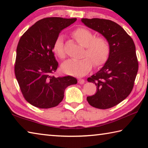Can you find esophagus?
Instances as JSON below:
<instances>
[{
  "mask_svg": "<svg viewBox=\"0 0 148 148\" xmlns=\"http://www.w3.org/2000/svg\"><path fill=\"white\" fill-rule=\"evenodd\" d=\"M78 83L80 84H83L85 83V80L83 79H78Z\"/></svg>",
  "mask_w": 148,
  "mask_h": 148,
  "instance_id": "esophagus-1",
  "label": "esophagus"
}]
</instances>
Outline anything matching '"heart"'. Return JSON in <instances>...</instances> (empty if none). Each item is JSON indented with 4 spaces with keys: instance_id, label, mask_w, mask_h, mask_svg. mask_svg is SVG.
I'll use <instances>...</instances> for the list:
<instances>
[{
    "instance_id": "heart-1",
    "label": "heart",
    "mask_w": 148,
    "mask_h": 148,
    "mask_svg": "<svg viewBox=\"0 0 148 148\" xmlns=\"http://www.w3.org/2000/svg\"><path fill=\"white\" fill-rule=\"evenodd\" d=\"M72 34L77 43L85 47L83 55L85 57L65 61L61 66L62 72L72 76H83L91 71L92 63L95 67H98L106 62L110 51V44L106 38L96 37L95 33L84 27L74 30ZM53 50L60 59H64L66 56L62 35H59L55 40Z\"/></svg>"
}]
</instances>
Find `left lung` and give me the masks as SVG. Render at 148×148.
Here are the masks:
<instances>
[{"mask_svg":"<svg viewBox=\"0 0 148 148\" xmlns=\"http://www.w3.org/2000/svg\"><path fill=\"white\" fill-rule=\"evenodd\" d=\"M82 21L103 35L110 47L104 66L87 78L96 85L97 92L87 97V101L97 108H110L126 99L133 88L138 70L136 47L126 31L111 20L83 18Z\"/></svg>","mask_w":148,"mask_h":148,"instance_id":"obj_1","label":"left lung"}]
</instances>
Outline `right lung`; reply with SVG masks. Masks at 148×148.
Wrapping results in <instances>:
<instances>
[{
  "label": "right lung",
  "instance_id": "add662e5",
  "mask_svg": "<svg viewBox=\"0 0 148 148\" xmlns=\"http://www.w3.org/2000/svg\"><path fill=\"white\" fill-rule=\"evenodd\" d=\"M76 18L46 17L36 22L19 39L16 50L15 75L25 99L39 108L57 106L67 87L77 84L72 76H52L58 67L53 44L62 29Z\"/></svg>",
  "mask_w": 148,
  "mask_h": 148
}]
</instances>
